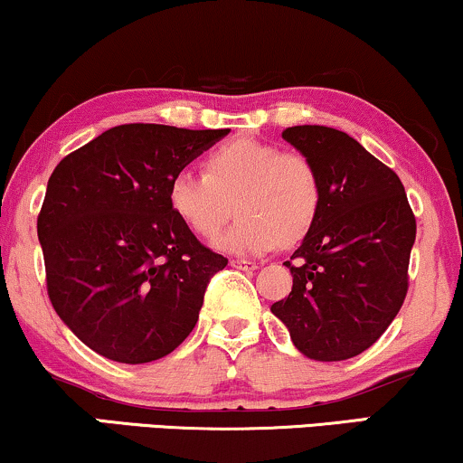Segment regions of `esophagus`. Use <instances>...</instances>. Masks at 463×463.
Masks as SVG:
<instances>
[{
  "instance_id": "1",
  "label": "esophagus",
  "mask_w": 463,
  "mask_h": 463,
  "mask_svg": "<svg viewBox=\"0 0 463 463\" xmlns=\"http://www.w3.org/2000/svg\"><path fill=\"white\" fill-rule=\"evenodd\" d=\"M232 266H233V268H241V270H255V268H258V264H255V261L242 260V258L232 260Z\"/></svg>"
}]
</instances>
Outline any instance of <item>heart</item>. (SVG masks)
Here are the masks:
<instances>
[{"label":"heart","mask_w":463,"mask_h":463,"mask_svg":"<svg viewBox=\"0 0 463 463\" xmlns=\"http://www.w3.org/2000/svg\"><path fill=\"white\" fill-rule=\"evenodd\" d=\"M205 174L182 169L169 180V208L199 238H214L232 216L238 221L216 241L232 253H264L279 242L294 247L316 225L324 188L307 154L275 144L236 139L216 147Z\"/></svg>","instance_id":"b5f03b06"}]
</instances>
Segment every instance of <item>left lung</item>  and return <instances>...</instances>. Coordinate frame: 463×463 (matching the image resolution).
Returning <instances> with one entry per match:
<instances>
[{
    "label": "left lung",
    "mask_w": 463,
    "mask_h": 463,
    "mask_svg": "<svg viewBox=\"0 0 463 463\" xmlns=\"http://www.w3.org/2000/svg\"><path fill=\"white\" fill-rule=\"evenodd\" d=\"M316 163L322 210L285 266L289 296L272 305L313 361H345L380 339L408 294L416 219L402 180L345 135L317 124L283 130Z\"/></svg>",
    "instance_id": "obj_1"
}]
</instances>
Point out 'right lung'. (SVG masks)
<instances>
[{"label":"right lung","mask_w":463,"mask_h":463,"mask_svg":"<svg viewBox=\"0 0 463 463\" xmlns=\"http://www.w3.org/2000/svg\"><path fill=\"white\" fill-rule=\"evenodd\" d=\"M227 133L122 124L51 174L38 214L49 300L100 356L156 361L195 328L210 279L227 260L171 213L167 188Z\"/></svg>","instance_id":"obj_1"}]
</instances>
